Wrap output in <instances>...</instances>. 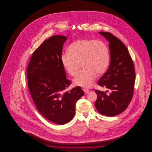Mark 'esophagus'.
<instances>
[{
	"label": "esophagus",
	"instance_id": "esophagus-1",
	"mask_svg": "<svg viewBox=\"0 0 152 152\" xmlns=\"http://www.w3.org/2000/svg\"><path fill=\"white\" fill-rule=\"evenodd\" d=\"M83 91L85 92V94H88V93H89V91L88 89H83Z\"/></svg>",
	"mask_w": 152,
	"mask_h": 152
}]
</instances>
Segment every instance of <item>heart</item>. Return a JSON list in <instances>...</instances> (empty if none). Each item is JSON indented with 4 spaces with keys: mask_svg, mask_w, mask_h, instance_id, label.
I'll use <instances>...</instances> for the list:
<instances>
[{
    "mask_svg": "<svg viewBox=\"0 0 152 152\" xmlns=\"http://www.w3.org/2000/svg\"><path fill=\"white\" fill-rule=\"evenodd\" d=\"M61 62L69 75L74 76L78 72L80 64L83 70L73 79L75 86L90 88L99 76L108 68L110 55L106 44L93 39H82L73 42L68 48V53L61 55Z\"/></svg>",
    "mask_w": 152,
    "mask_h": 152,
    "instance_id": "obj_1",
    "label": "heart"
}]
</instances>
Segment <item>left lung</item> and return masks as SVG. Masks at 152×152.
Segmentation results:
<instances>
[{
	"label": "left lung",
	"instance_id": "1",
	"mask_svg": "<svg viewBox=\"0 0 152 152\" xmlns=\"http://www.w3.org/2000/svg\"><path fill=\"white\" fill-rule=\"evenodd\" d=\"M108 41L110 63L108 69L98 82L108 91L95 90L97 99L94 103L97 111L102 115L112 116L123 112L132 99L135 71L133 60L126 47L112 34L99 32ZM109 91L110 93L106 92Z\"/></svg>",
	"mask_w": 152,
	"mask_h": 152
}]
</instances>
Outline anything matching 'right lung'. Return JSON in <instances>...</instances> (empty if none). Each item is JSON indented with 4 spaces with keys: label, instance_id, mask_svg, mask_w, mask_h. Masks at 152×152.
Here are the masks:
<instances>
[{
    "label": "right lung",
    "instance_id": "right-lung-1",
    "mask_svg": "<svg viewBox=\"0 0 152 152\" xmlns=\"http://www.w3.org/2000/svg\"><path fill=\"white\" fill-rule=\"evenodd\" d=\"M67 37L55 35L44 40L32 53L27 77L30 94L38 111L52 123L63 125L75 116L76 102L84 92L79 86L65 92L71 84L61 62Z\"/></svg>",
    "mask_w": 152,
    "mask_h": 152
}]
</instances>
